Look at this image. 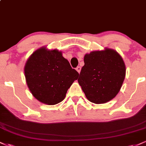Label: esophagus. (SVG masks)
Returning <instances> with one entry per match:
<instances>
[{
  "instance_id": "obj_1",
  "label": "esophagus",
  "mask_w": 146,
  "mask_h": 146,
  "mask_svg": "<svg viewBox=\"0 0 146 146\" xmlns=\"http://www.w3.org/2000/svg\"><path fill=\"white\" fill-rule=\"evenodd\" d=\"M76 70H77V71L80 73V71H81V67H80V66H78V67L76 68Z\"/></svg>"
}]
</instances>
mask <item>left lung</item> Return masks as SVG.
Returning a JSON list of instances; mask_svg holds the SVG:
<instances>
[{
	"mask_svg": "<svg viewBox=\"0 0 146 146\" xmlns=\"http://www.w3.org/2000/svg\"><path fill=\"white\" fill-rule=\"evenodd\" d=\"M78 83L90 102L104 104L115 98L121 89L125 76V65L115 50L86 53Z\"/></svg>",
	"mask_w": 146,
	"mask_h": 146,
	"instance_id": "8db88e82",
	"label": "left lung"
}]
</instances>
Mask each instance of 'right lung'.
Masks as SVG:
<instances>
[{
  "label": "right lung",
  "instance_id": "right-lung-1",
  "mask_svg": "<svg viewBox=\"0 0 146 146\" xmlns=\"http://www.w3.org/2000/svg\"><path fill=\"white\" fill-rule=\"evenodd\" d=\"M24 71L27 84L33 97L47 105L62 101L79 75L61 51L46 47L33 52L25 64Z\"/></svg>",
  "mask_w": 146,
  "mask_h": 146
}]
</instances>
